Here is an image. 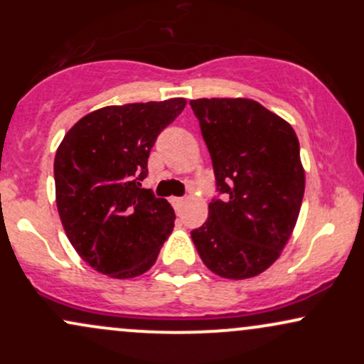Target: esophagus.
Returning <instances> with one entry per match:
<instances>
[{"label": "esophagus", "mask_w": 364, "mask_h": 364, "mask_svg": "<svg viewBox=\"0 0 364 364\" xmlns=\"http://www.w3.org/2000/svg\"><path fill=\"white\" fill-rule=\"evenodd\" d=\"M173 203H174V207L178 208V210H181V208L185 207L186 198H183V196H176V198H173Z\"/></svg>", "instance_id": "esophagus-1"}]
</instances>
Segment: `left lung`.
<instances>
[{"instance_id": "left-lung-1", "label": "left lung", "mask_w": 364, "mask_h": 364, "mask_svg": "<svg viewBox=\"0 0 364 364\" xmlns=\"http://www.w3.org/2000/svg\"><path fill=\"white\" fill-rule=\"evenodd\" d=\"M212 159L217 195L191 231L202 262L225 279L269 269L289 240L304 195L294 129L250 99L190 101Z\"/></svg>"}]
</instances>
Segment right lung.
<instances>
[{
	"label": "right lung",
	"instance_id": "obj_1",
	"mask_svg": "<svg viewBox=\"0 0 364 364\" xmlns=\"http://www.w3.org/2000/svg\"><path fill=\"white\" fill-rule=\"evenodd\" d=\"M181 97L107 106L83 116L54 157L56 205L70 243L114 279L147 272L174 228L173 207L141 188L157 136L185 109Z\"/></svg>",
	"mask_w": 364,
	"mask_h": 364
}]
</instances>
